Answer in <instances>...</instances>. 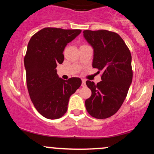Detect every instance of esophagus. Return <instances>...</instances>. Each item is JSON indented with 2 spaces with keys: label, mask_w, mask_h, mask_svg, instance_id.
I'll use <instances>...</instances> for the list:
<instances>
[{
  "label": "esophagus",
  "mask_w": 154,
  "mask_h": 154,
  "mask_svg": "<svg viewBox=\"0 0 154 154\" xmlns=\"http://www.w3.org/2000/svg\"><path fill=\"white\" fill-rule=\"evenodd\" d=\"M82 87H85V86H86L85 80V79H82Z\"/></svg>",
  "instance_id": "34e87169"
}]
</instances>
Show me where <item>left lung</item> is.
I'll return each instance as SVG.
<instances>
[{
  "instance_id": "left-lung-1",
  "label": "left lung",
  "mask_w": 154,
  "mask_h": 154,
  "mask_svg": "<svg viewBox=\"0 0 154 154\" xmlns=\"http://www.w3.org/2000/svg\"><path fill=\"white\" fill-rule=\"evenodd\" d=\"M83 33L94 51L93 67L103 72L96 85L86 81L92 95L85 107L93 117L106 119L117 112L128 95L132 79L131 54L117 33L105 29Z\"/></svg>"
}]
</instances>
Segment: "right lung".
<instances>
[{
	"label": "right lung",
	"instance_id": "obj_1",
	"mask_svg": "<svg viewBox=\"0 0 154 154\" xmlns=\"http://www.w3.org/2000/svg\"><path fill=\"white\" fill-rule=\"evenodd\" d=\"M81 32L80 29L45 27L32 35L24 56L27 90L37 111L49 119H56L67 111L70 96L82 84L78 77L59 78L58 63L64 59L67 43Z\"/></svg>",
	"mask_w": 154,
	"mask_h": 154
}]
</instances>
